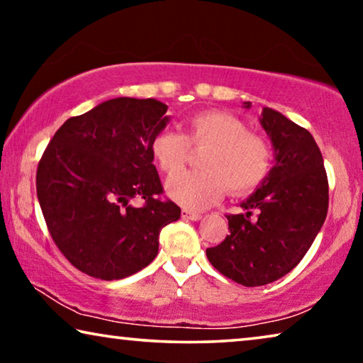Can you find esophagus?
<instances>
[{
    "mask_svg": "<svg viewBox=\"0 0 363 363\" xmlns=\"http://www.w3.org/2000/svg\"><path fill=\"white\" fill-rule=\"evenodd\" d=\"M181 215H182V218H186V220H192V221L202 220V215H200L199 211H192V210H187V208H184Z\"/></svg>",
    "mask_w": 363,
    "mask_h": 363,
    "instance_id": "34e87169",
    "label": "esophagus"
}]
</instances>
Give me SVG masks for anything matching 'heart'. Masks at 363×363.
Returning a JSON list of instances; mask_svg holds the SVG:
<instances>
[{
  "label": "heart",
  "instance_id": "obj_1",
  "mask_svg": "<svg viewBox=\"0 0 363 363\" xmlns=\"http://www.w3.org/2000/svg\"><path fill=\"white\" fill-rule=\"evenodd\" d=\"M189 145L210 147L200 163L205 171L182 172L166 186L169 197L187 208H206L221 199L226 187L233 195L249 192L268 171V143L249 134L242 121L229 113L195 114L187 119L184 135L171 129L158 132L152 152L166 174H176L189 157Z\"/></svg>",
  "mask_w": 363,
  "mask_h": 363
}]
</instances>
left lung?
Here are the masks:
<instances>
[{
    "label": "left lung",
    "instance_id": "1",
    "mask_svg": "<svg viewBox=\"0 0 363 363\" xmlns=\"http://www.w3.org/2000/svg\"><path fill=\"white\" fill-rule=\"evenodd\" d=\"M250 105L245 101L244 108ZM260 124L272 140L273 168L240 202L242 211L228 216L231 234L206 249L218 272L247 287L269 284L294 269L328 213V177L312 134L267 106Z\"/></svg>",
    "mask_w": 363,
    "mask_h": 363
}]
</instances>
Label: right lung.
Segmentation results:
<instances>
[{"label": "right lung", "mask_w": 363, "mask_h": 363, "mask_svg": "<svg viewBox=\"0 0 363 363\" xmlns=\"http://www.w3.org/2000/svg\"><path fill=\"white\" fill-rule=\"evenodd\" d=\"M168 106L153 99L106 100L69 118L37 169V197L57 249L74 267L103 281L140 272L158 254V235L181 218L161 202L152 142ZM146 200L142 209L128 202Z\"/></svg>", "instance_id": "right-lung-1"}]
</instances>
